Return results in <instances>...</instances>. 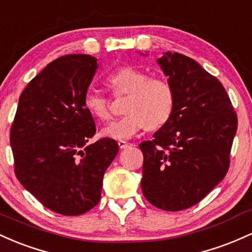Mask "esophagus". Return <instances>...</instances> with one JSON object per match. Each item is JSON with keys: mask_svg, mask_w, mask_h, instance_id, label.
Returning a JSON list of instances; mask_svg holds the SVG:
<instances>
[{"mask_svg": "<svg viewBox=\"0 0 252 252\" xmlns=\"http://www.w3.org/2000/svg\"><path fill=\"white\" fill-rule=\"evenodd\" d=\"M118 145L120 149H126V148H128V146H132V144L127 143V141H124V140H119Z\"/></svg>", "mask_w": 252, "mask_h": 252, "instance_id": "obj_1", "label": "esophagus"}]
</instances>
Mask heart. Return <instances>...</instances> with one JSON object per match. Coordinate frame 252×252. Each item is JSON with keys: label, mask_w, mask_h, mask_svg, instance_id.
<instances>
[{"label": "heart", "mask_w": 252, "mask_h": 252, "mask_svg": "<svg viewBox=\"0 0 252 252\" xmlns=\"http://www.w3.org/2000/svg\"><path fill=\"white\" fill-rule=\"evenodd\" d=\"M106 84L115 95L127 94L121 118L103 128V134L113 139H128L145 128H157L170 120L175 109L174 88L165 78L149 77L145 71L123 66L109 73ZM84 107L100 120L111 117L109 98L100 92L89 90L84 95Z\"/></svg>", "instance_id": "heart-1"}]
</instances>
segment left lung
Masks as SVG:
<instances>
[{
  "label": "left lung",
  "instance_id": "obj_1",
  "mask_svg": "<svg viewBox=\"0 0 252 252\" xmlns=\"http://www.w3.org/2000/svg\"><path fill=\"white\" fill-rule=\"evenodd\" d=\"M176 102L170 120L139 144L141 190L163 211L199 203L225 177L238 119L221 82L194 59L166 52L158 59Z\"/></svg>",
  "mask_w": 252,
  "mask_h": 252
}]
</instances>
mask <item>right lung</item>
<instances>
[{
    "label": "right lung",
    "instance_id": "obj_1",
    "mask_svg": "<svg viewBox=\"0 0 252 252\" xmlns=\"http://www.w3.org/2000/svg\"><path fill=\"white\" fill-rule=\"evenodd\" d=\"M97 67L89 55L51 62L20 95L10 127L16 177L62 216H80L97 205L103 175L119 151L112 138L87 145L96 126L83 101Z\"/></svg>",
    "mask_w": 252,
    "mask_h": 252
}]
</instances>
